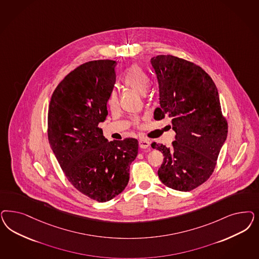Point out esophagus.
<instances>
[{"mask_svg": "<svg viewBox=\"0 0 259 259\" xmlns=\"http://www.w3.org/2000/svg\"><path fill=\"white\" fill-rule=\"evenodd\" d=\"M150 142L149 140L145 139V138H140L139 139V147L141 149H148L150 147Z\"/></svg>", "mask_w": 259, "mask_h": 259, "instance_id": "34e87169", "label": "esophagus"}]
</instances>
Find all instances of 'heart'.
<instances>
[{
    "label": "heart",
    "mask_w": 259,
    "mask_h": 259,
    "mask_svg": "<svg viewBox=\"0 0 259 259\" xmlns=\"http://www.w3.org/2000/svg\"><path fill=\"white\" fill-rule=\"evenodd\" d=\"M123 82L126 87L133 89L143 96L147 94L150 88V79L142 67L138 65H133L125 70L123 77ZM108 106L109 108H115L118 104V93L116 91H112L109 93L108 98Z\"/></svg>",
    "instance_id": "1"
}]
</instances>
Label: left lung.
Returning <instances> with one entry per match:
<instances>
[{"mask_svg": "<svg viewBox=\"0 0 259 259\" xmlns=\"http://www.w3.org/2000/svg\"><path fill=\"white\" fill-rule=\"evenodd\" d=\"M150 64L159 85L154 119L169 117L176 134L170 148L151 144L164 155L159 178L168 188L189 192L212 174L227 139L217 85L204 69L184 59L158 55Z\"/></svg>", "mask_w": 259, "mask_h": 259, "instance_id": "1", "label": "left lung"}]
</instances>
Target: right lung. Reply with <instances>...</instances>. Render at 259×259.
I'll list each match as a JSON object with an SVG mask.
<instances>
[{"instance_id":"obj_1","label":"right lung","mask_w":259,"mask_h":259,"mask_svg":"<svg viewBox=\"0 0 259 259\" xmlns=\"http://www.w3.org/2000/svg\"><path fill=\"white\" fill-rule=\"evenodd\" d=\"M112 60L84 63L53 92L48 116L50 147L67 180L93 200L107 202L125 190L138 141H108L98 127L116 80Z\"/></svg>"}]
</instances>
